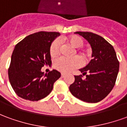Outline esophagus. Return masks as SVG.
<instances>
[{
	"label": "esophagus",
	"mask_w": 127,
	"mask_h": 127,
	"mask_svg": "<svg viewBox=\"0 0 127 127\" xmlns=\"http://www.w3.org/2000/svg\"><path fill=\"white\" fill-rule=\"evenodd\" d=\"M65 76V74H64V73H61V77H64Z\"/></svg>",
	"instance_id": "esophagus-1"
}]
</instances>
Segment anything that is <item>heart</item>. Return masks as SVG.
<instances>
[{
    "label": "heart",
    "instance_id": "1",
    "mask_svg": "<svg viewBox=\"0 0 127 127\" xmlns=\"http://www.w3.org/2000/svg\"><path fill=\"white\" fill-rule=\"evenodd\" d=\"M67 43L71 47L76 48L73 52V55H75V53L80 59L86 63L88 61L91 56V52L89 50H84L81 47L84 45V40L82 37L77 35L70 36L66 40ZM61 52V43L58 39H56L52 43L50 47V54L52 58H55ZM81 63L77 57L73 58H58L54 61V68L62 73H68L77 69L80 66Z\"/></svg>",
    "mask_w": 127,
    "mask_h": 127
}]
</instances>
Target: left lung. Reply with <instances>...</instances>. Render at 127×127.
<instances>
[{
	"mask_svg": "<svg viewBox=\"0 0 127 127\" xmlns=\"http://www.w3.org/2000/svg\"><path fill=\"white\" fill-rule=\"evenodd\" d=\"M91 44L93 58L80 69L82 75H75L69 90L76 98L87 103H97L112 91L119 71V62L114 47L102 36L91 32H76Z\"/></svg>",
	"mask_w": 127,
	"mask_h": 127,
	"instance_id": "1",
	"label": "left lung"
}]
</instances>
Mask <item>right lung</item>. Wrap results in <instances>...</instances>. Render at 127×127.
Returning a JSON list of instances; mask_svg holds the SVG:
<instances>
[{"mask_svg":"<svg viewBox=\"0 0 127 127\" xmlns=\"http://www.w3.org/2000/svg\"><path fill=\"white\" fill-rule=\"evenodd\" d=\"M59 35L57 32L40 31L27 36L15 45L8 75L18 96L36 101L52 92L54 82L61 77V73L54 69L44 75L41 68L52 64L50 45Z\"/></svg>","mask_w":127,"mask_h":127,"instance_id":"right-lung-1","label":"right lung"}]
</instances>
